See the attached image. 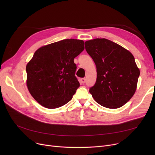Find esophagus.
I'll return each mask as SVG.
<instances>
[{
  "mask_svg": "<svg viewBox=\"0 0 155 155\" xmlns=\"http://www.w3.org/2000/svg\"><path fill=\"white\" fill-rule=\"evenodd\" d=\"M80 81H81V82H82V84H85V81H86V79L85 78H82V79L80 80Z\"/></svg>",
  "mask_w": 155,
  "mask_h": 155,
  "instance_id": "obj_1",
  "label": "esophagus"
}]
</instances>
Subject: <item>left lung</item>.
<instances>
[{"label":"left lung","mask_w":155,"mask_h":155,"mask_svg":"<svg viewBox=\"0 0 155 155\" xmlns=\"http://www.w3.org/2000/svg\"><path fill=\"white\" fill-rule=\"evenodd\" d=\"M85 50L97 68V80L90 88L94 100L102 106L117 109L134 95L140 71L132 53L105 38L85 41Z\"/></svg>","instance_id":"1"}]
</instances>
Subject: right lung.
<instances>
[{"label": "right lung", "instance_id": "1", "mask_svg": "<svg viewBox=\"0 0 155 155\" xmlns=\"http://www.w3.org/2000/svg\"><path fill=\"white\" fill-rule=\"evenodd\" d=\"M84 41L67 39L41 46L26 65V85L43 107L56 109L72 99L80 84L74 58L84 50Z\"/></svg>", "mask_w": 155, "mask_h": 155}]
</instances>
